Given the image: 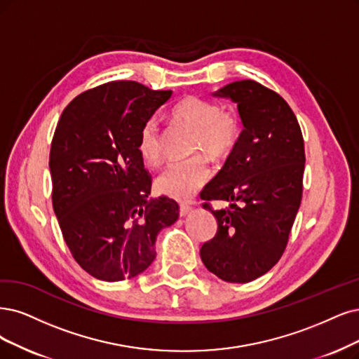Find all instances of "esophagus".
<instances>
[{"instance_id":"34e87169","label":"esophagus","mask_w":359,"mask_h":359,"mask_svg":"<svg viewBox=\"0 0 359 359\" xmlns=\"http://www.w3.org/2000/svg\"><path fill=\"white\" fill-rule=\"evenodd\" d=\"M192 211V207L191 205H188V204H180V207H179V213H180V216L183 217V216H187V215H189Z\"/></svg>"}]
</instances>
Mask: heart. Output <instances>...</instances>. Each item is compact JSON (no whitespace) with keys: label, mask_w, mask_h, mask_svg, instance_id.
Listing matches in <instances>:
<instances>
[{"label":"heart","mask_w":359,"mask_h":359,"mask_svg":"<svg viewBox=\"0 0 359 359\" xmlns=\"http://www.w3.org/2000/svg\"><path fill=\"white\" fill-rule=\"evenodd\" d=\"M171 116L179 124L195 131L192 151L204 152L213 159L229 156L241 139V119L233 111H222L213 100L198 96L182 99L171 109ZM137 149L144 163L158 165L163 158V136L158 119L151 116L139 131ZM210 179L205 158L195 155L183 161L171 163L156 179V188L163 194L184 201L192 198Z\"/></svg>","instance_id":"1"}]
</instances>
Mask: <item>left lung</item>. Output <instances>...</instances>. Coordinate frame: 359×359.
<instances>
[{"label":"left lung","mask_w":359,"mask_h":359,"mask_svg":"<svg viewBox=\"0 0 359 359\" xmlns=\"http://www.w3.org/2000/svg\"><path fill=\"white\" fill-rule=\"evenodd\" d=\"M215 96L238 104L241 139L219 175L201 192L217 220L200 255L228 283H250L281 259L302 201L304 143L294 112L273 90L253 79L224 86ZM211 199L228 201L213 210Z\"/></svg>","instance_id":"8db88e82"}]
</instances>
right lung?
Segmentation results:
<instances>
[{"label":"right lung","mask_w":359,"mask_h":359,"mask_svg":"<svg viewBox=\"0 0 359 359\" xmlns=\"http://www.w3.org/2000/svg\"><path fill=\"white\" fill-rule=\"evenodd\" d=\"M170 97L171 90L111 81L78 95L57 123L53 208L72 257L97 280L148 269L158 232L179 217L175 200L149 198L152 179L137 149L143 123Z\"/></svg>","instance_id":"add662e5"}]
</instances>
